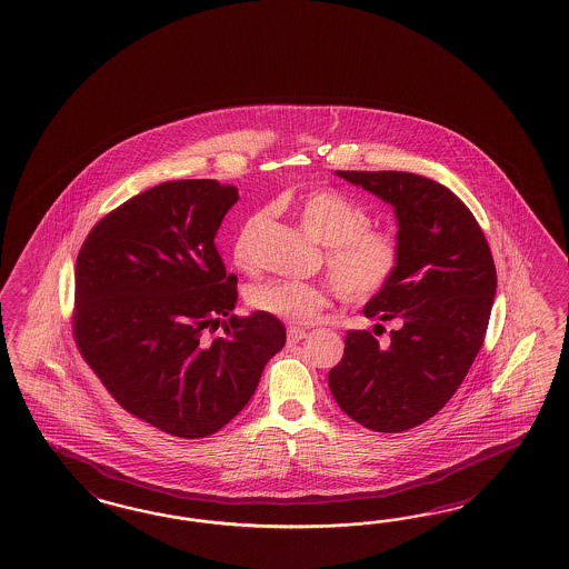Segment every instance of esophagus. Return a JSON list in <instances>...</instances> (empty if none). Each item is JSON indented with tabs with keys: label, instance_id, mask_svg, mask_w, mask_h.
<instances>
[{
	"label": "esophagus",
	"instance_id": "obj_1",
	"mask_svg": "<svg viewBox=\"0 0 569 569\" xmlns=\"http://www.w3.org/2000/svg\"><path fill=\"white\" fill-rule=\"evenodd\" d=\"M308 337V332L303 329H297V327H291V329L287 330V343L289 346H295V343H299V341H303Z\"/></svg>",
	"mask_w": 569,
	"mask_h": 569
}]
</instances>
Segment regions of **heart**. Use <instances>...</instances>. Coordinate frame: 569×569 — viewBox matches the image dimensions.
<instances>
[{"instance_id":"1","label":"heart","mask_w":569,"mask_h":569,"mask_svg":"<svg viewBox=\"0 0 569 569\" xmlns=\"http://www.w3.org/2000/svg\"><path fill=\"white\" fill-rule=\"evenodd\" d=\"M289 209L312 239L327 244L325 266L330 280H268L251 287L249 306L289 325H312L339 293L351 303H368L386 291L402 266V240L387 228L372 226L367 207L335 188H316L289 201ZM261 213L240 226L232 257L251 268V242Z\"/></svg>"}]
</instances>
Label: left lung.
<instances>
[{
    "mask_svg": "<svg viewBox=\"0 0 569 569\" xmlns=\"http://www.w3.org/2000/svg\"><path fill=\"white\" fill-rule=\"evenodd\" d=\"M337 176L393 204L403 257L396 280L365 308L367 318L398 322L389 346L370 330H349L329 387L353 421L400 433L438 415L473 365L495 303V259L473 213L446 186L408 171Z\"/></svg>",
    "mask_w": 569,
    "mask_h": 569,
    "instance_id": "obj_1",
    "label": "left lung"
}]
</instances>
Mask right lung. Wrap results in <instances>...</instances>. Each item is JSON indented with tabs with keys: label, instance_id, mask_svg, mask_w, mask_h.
Returning a JSON list of instances; mask_svg holds the SVG:
<instances>
[{
	"label": "right lung",
	"instance_id": "obj_1",
	"mask_svg": "<svg viewBox=\"0 0 569 569\" xmlns=\"http://www.w3.org/2000/svg\"><path fill=\"white\" fill-rule=\"evenodd\" d=\"M237 201L218 180L159 183L98 221L77 256L79 353L129 415L183 440L232 421L287 341L274 316L232 313L239 278L216 234ZM221 315L224 337L209 340Z\"/></svg>",
	"mask_w": 569,
	"mask_h": 569
}]
</instances>
